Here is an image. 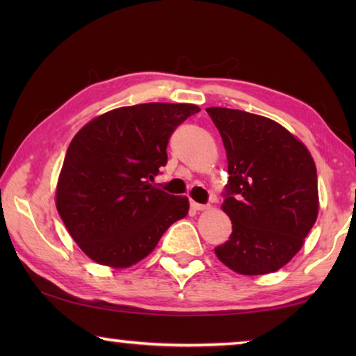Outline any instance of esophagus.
Returning <instances> with one entry per match:
<instances>
[{"instance_id": "1", "label": "esophagus", "mask_w": 356, "mask_h": 356, "mask_svg": "<svg viewBox=\"0 0 356 356\" xmlns=\"http://www.w3.org/2000/svg\"><path fill=\"white\" fill-rule=\"evenodd\" d=\"M190 206H191L193 210H207L209 209L207 204H200L196 201H190Z\"/></svg>"}]
</instances>
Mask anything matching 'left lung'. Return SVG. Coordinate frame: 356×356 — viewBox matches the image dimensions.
<instances>
[{"label": "left lung", "mask_w": 356, "mask_h": 356, "mask_svg": "<svg viewBox=\"0 0 356 356\" xmlns=\"http://www.w3.org/2000/svg\"><path fill=\"white\" fill-rule=\"evenodd\" d=\"M206 111L226 149L229 180L221 209L232 221L231 237L215 254L240 275L278 272L317 220L314 159L272 119L221 106Z\"/></svg>", "instance_id": "left-lung-1"}]
</instances>
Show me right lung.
Listing matches in <instances>:
<instances>
[{
    "instance_id": "1",
    "label": "right lung",
    "mask_w": 356,
    "mask_h": 356,
    "mask_svg": "<svg viewBox=\"0 0 356 356\" xmlns=\"http://www.w3.org/2000/svg\"><path fill=\"white\" fill-rule=\"evenodd\" d=\"M197 111L193 104L122 106L89 120L74 136L59 172L56 209L94 262L131 267L188 213V197L149 182L166 165L172 131Z\"/></svg>"
}]
</instances>
